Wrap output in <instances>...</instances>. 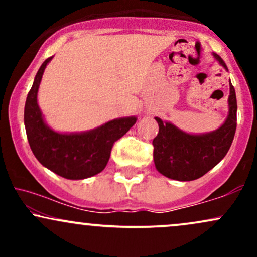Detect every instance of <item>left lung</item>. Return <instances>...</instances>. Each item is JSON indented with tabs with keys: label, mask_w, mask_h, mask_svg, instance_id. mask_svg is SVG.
<instances>
[{
	"label": "left lung",
	"mask_w": 257,
	"mask_h": 257,
	"mask_svg": "<svg viewBox=\"0 0 257 257\" xmlns=\"http://www.w3.org/2000/svg\"><path fill=\"white\" fill-rule=\"evenodd\" d=\"M214 57L227 70L219 55ZM231 82V81H229ZM159 132L153 139V161L156 169L167 178L178 181H192L202 178L219 164L228 152L237 129V98L229 83L228 116L216 131L205 134H187L170 122L156 117Z\"/></svg>",
	"instance_id": "1"
}]
</instances>
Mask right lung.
Instances as JSON below:
<instances>
[{
	"label": "right lung",
	"mask_w": 257,
	"mask_h": 257,
	"mask_svg": "<svg viewBox=\"0 0 257 257\" xmlns=\"http://www.w3.org/2000/svg\"><path fill=\"white\" fill-rule=\"evenodd\" d=\"M46 59L36 73L24 108V124L31 151L43 167L69 180H82L105 169L113 144L137 122V117L116 118L83 133L54 132L44 122L37 104V91L47 64Z\"/></svg>",
	"instance_id": "right-lung-1"
}]
</instances>
